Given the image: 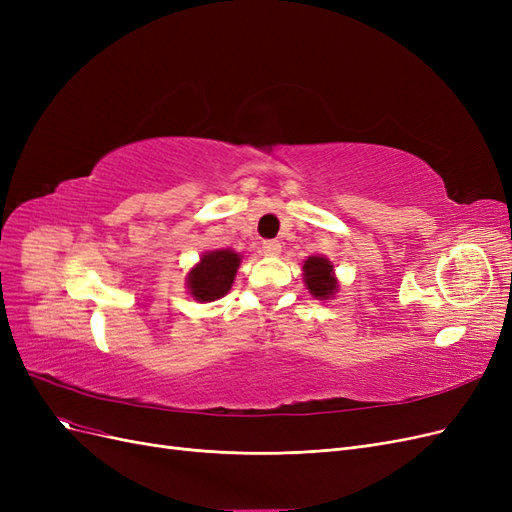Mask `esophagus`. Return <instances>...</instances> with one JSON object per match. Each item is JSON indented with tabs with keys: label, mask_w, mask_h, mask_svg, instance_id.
Returning a JSON list of instances; mask_svg holds the SVG:
<instances>
[{
	"label": "esophagus",
	"mask_w": 512,
	"mask_h": 512,
	"mask_svg": "<svg viewBox=\"0 0 512 512\" xmlns=\"http://www.w3.org/2000/svg\"><path fill=\"white\" fill-rule=\"evenodd\" d=\"M262 252H265L267 256H277L282 252V245L273 239H267V241H262Z\"/></svg>",
	"instance_id": "34e87169"
}]
</instances>
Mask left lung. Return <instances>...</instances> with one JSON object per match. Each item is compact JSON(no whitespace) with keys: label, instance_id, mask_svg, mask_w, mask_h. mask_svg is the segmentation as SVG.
<instances>
[{"label":"left lung","instance_id":"obj_1","mask_svg":"<svg viewBox=\"0 0 512 512\" xmlns=\"http://www.w3.org/2000/svg\"><path fill=\"white\" fill-rule=\"evenodd\" d=\"M307 290L318 299H329L337 290V280L333 277V265L327 258L309 256L303 265Z\"/></svg>","mask_w":512,"mask_h":512}]
</instances>
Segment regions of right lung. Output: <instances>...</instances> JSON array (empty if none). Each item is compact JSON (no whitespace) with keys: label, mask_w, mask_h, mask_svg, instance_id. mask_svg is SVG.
I'll list each match as a JSON object with an SVG mask.
<instances>
[{"label":"right lung","mask_w":512,"mask_h":512,"mask_svg":"<svg viewBox=\"0 0 512 512\" xmlns=\"http://www.w3.org/2000/svg\"><path fill=\"white\" fill-rule=\"evenodd\" d=\"M239 254L230 250H218L205 254L190 271V294L198 301H215L230 290L235 273L239 269Z\"/></svg>","instance_id":"obj_1"}]
</instances>
